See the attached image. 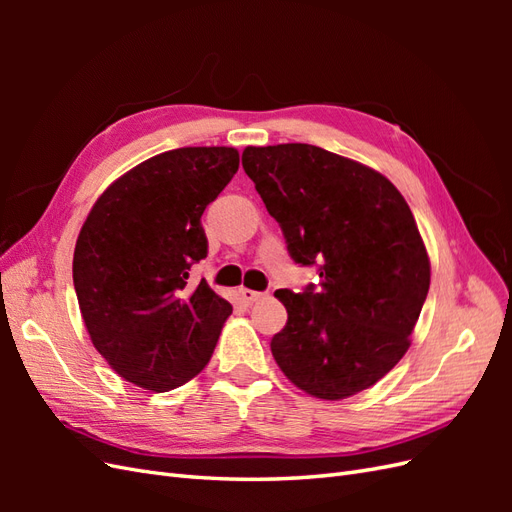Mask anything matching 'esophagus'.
Masks as SVG:
<instances>
[{
	"label": "esophagus",
	"instance_id": "1",
	"mask_svg": "<svg viewBox=\"0 0 512 512\" xmlns=\"http://www.w3.org/2000/svg\"><path fill=\"white\" fill-rule=\"evenodd\" d=\"M241 292V299L247 303V305H252L254 301H258V299H262L265 297V292H258V290H250V288H241L239 290Z\"/></svg>",
	"mask_w": 512,
	"mask_h": 512
}]
</instances>
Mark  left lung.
I'll use <instances>...</instances> for the list:
<instances>
[{
  "label": "left lung",
  "mask_w": 512,
  "mask_h": 512,
  "mask_svg": "<svg viewBox=\"0 0 512 512\" xmlns=\"http://www.w3.org/2000/svg\"><path fill=\"white\" fill-rule=\"evenodd\" d=\"M243 168L290 258L318 286L277 290L286 327L275 363L301 391L346 399L399 363L429 290V258L395 185L359 162L305 143L247 147Z\"/></svg>",
  "instance_id": "obj_1"
}]
</instances>
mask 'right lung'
Masks as SVG:
<instances>
[{
	"mask_svg": "<svg viewBox=\"0 0 512 512\" xmlns=\"http://www.w3.org/2000/svg\"><path fill=\"white\" fill-rule=\"evenodd\" d=\"M239 170L232 147L164 151L89 211L72 277L91 342L121 378L164 393L209 363L232 305L190 269L207 258L200 218Z\"/></svg>",
	"mask_w": 512,
	"mask_h": 512,
	"instance_id": "add662e5",
	"label": "right lung"
}]
</instances>
